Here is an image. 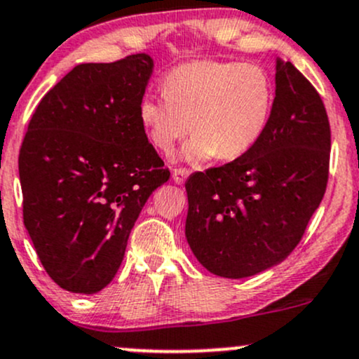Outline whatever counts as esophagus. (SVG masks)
<instances>
[{"mask_svg":"<svg viewBox=\"0 0 359 359\" xmlns=\"http://www.w3.org/2000/svg\"><path fill=\"white\" fill-rule=\"evenodd\" d=\"M187 175H189L187 168H175V170H173V180H175V184L186 182Z\"/></svg>","mask_w":359,"mask_h":359,"instance_id":"esophagus-1","label":"esophagus"}]
</instances>
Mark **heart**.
I'll use <instances>...</instances> for the list:
<instances>
[{
    "label": "heart",
    "mask_w": 359,
    "mask_h": 359,
    "mask_svg": "<svg viewBox=\"0 0 359 359\" xmlns=\"http://www.w3.org/2000/svg\"><path fill=\"white\" fill-rule=\"evenodd\" d=\"M163 95L141 98L140 122L149 143L170 153L189 133L192 160H235L259 143L274 107V81L259 65L191 61L163 78Z\"/></svg>",
    "instance_id": "b5f03b06"
}]
</instances>
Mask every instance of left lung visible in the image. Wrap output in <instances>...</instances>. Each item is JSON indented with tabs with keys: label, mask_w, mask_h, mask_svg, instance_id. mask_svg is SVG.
I'll return each instance as SVG.
<instances>
[{
	"label": "left lung",
	"mask_w": 359,
	"mask_h": 359,
	"mask_svg": "<svg viewBox=\"0 0 359 359\" xmlns=\"http://www.w3.org/2000/svg\"><path fill=\"white\" fill-rule=\"evenodd\" d=\"M330 126L313 85L276 62V98L259 143L186 182V237L196 259L222 278H249L300 243L329 180Z\"/></svg>",
	"instance_id": "left-lung-1"
}]
</instances>
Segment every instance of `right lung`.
Here are the masks:
<instances>
[{
    "label": "right lung",
    "mask_w": 359,
    "mask_h": 359,
    "mask_svg": "<svg viewBox=\"0 0 359 359\" xmlns=\"http://www.w3.org/2000/svg\"><path fill=\"white\" fill-rule=\"evenodd\" d=\"M151 71L148 54L74 66L29 122L23 223L62 290L92 294L112 281L144 203L170 179L137 114Z\"/></svg>",
    "instance_id": "right-lung-1"
}]
</instances>
